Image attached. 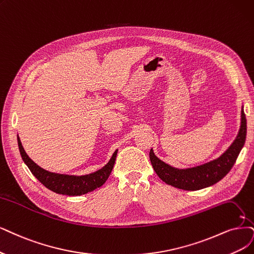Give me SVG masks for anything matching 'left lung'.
Instances as JSON below:
<instances>
[{
	"mask_svg": "<svg viewBox=\"0 0 254 254\" xmlns=\"http://www.w3.org/2000/svg\"><path fill=\"white\" fill-rule=\"evenodd\" d=\"M241 116V128L233 143L220 158L206 164L187 168V170H178L158 159L153 149H151L149 159L156 174L166 184L184 190H198L219 182L230 172L237 161L241 149L245 144L247 122L243 109Z\"/></svg>",
	"mask_w": 254,
	"mask_h": 254,
	"instance_id": "obj_1",
	"label": "left lung"
}]
</instances>
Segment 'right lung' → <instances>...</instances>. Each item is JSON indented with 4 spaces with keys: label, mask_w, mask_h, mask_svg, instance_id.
Instances as JSON below:
<instances>
[{
    "label": "right lung",
    "mask_w": 254,
    "mask_h": 254,
    "mask_svg": "<svg viewBox=\"0 0 254 254\" xmlns=\"http://www.w3.org/2000/svg\"><path fill=\"white\" fill-rule=\"evenodd\" d=\"M17 144L18 149L22 156L23 161L26 163V165L29 168L30 172L33 174V176L39 180L43 185H45L47 189L62 194L67 195H81L87 192L93 191L97 190L98 187L103 185L109 176L111 175V172L114 167L117 151L113 154L111 160L109 163L103 166L101 170L87 175V176H65V175H59L49 173L43 168H41L39 165H36L31 159L28 157L26 152L24 151L23 145L21 143L20 138L17 137Z\"/></svg>",
    "instance_id": "right-lung-1"
}]
</instances>
